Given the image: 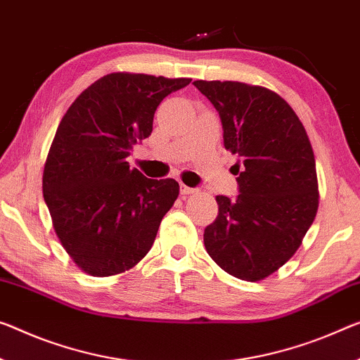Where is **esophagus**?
<instances>
[{
  "label": "esophagus",
  "mask_w": 360,
  "mask_h": 360,
  "mask_svg": "<svg viewBox=\"0 0 360 360\" xmlns=\"http://www.w3.org/2000/svg\"><path fill=\"white\" fill-rule=\"evenodd\" d=\"M196 191H198L196 188L186 186V185H184V184L180 185V193H181V195H193V193H196Z\"/></svg>",
  "instance_id": "1"
}]
</instances>
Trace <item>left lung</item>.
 <instances>
[{
  "label": "left lung",
  "instance_id": "obj_1",
  "mask_svg": "<svg viewBox=\"0 0 360 360\" xmlns=\"http://www.w3.org/2000/svg\"><path fill=\"white\" fill-rule=\"evenodd\" d=\"M217 109L226 151L243 165L236 199L217 196L204 246L226 274L261 281L295 256L319 209L314 151L295 110L275 91L243 82L196 80Z\"/></svg>",
  "mask_w": 360,
  "mask_h": 360
}]
</instances>
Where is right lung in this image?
<instances>
[{
    "instance_id": "obj_1",
    "label": "right lung",
    "mask_w": 360,
    "mask_h": 360,
    "mask_svg": "<svg viewBox=\"0 0 360 360\" xmlns=\"http://www.w3.org/2000/svg\"><path fill=\"white\" fill-rule=\"evenodd\" d=\"M190 82L112 72L82 91L60 119L43 198L60 245L85 274H124L151 250L180 186L146 179L127 158L151 135L162 99Z\"/></svg>"
}]
</instances>
